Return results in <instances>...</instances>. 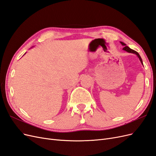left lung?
Segmentation results:
<instances>
[{
  "label": "left lung",
  "mask_w": 156,
  "mask_h": 156,
  "mask_svg": "<svg viewBox=\"0 0 156 156\" xmlns=\"http://www.w3.org/2000/svg\"><path fill=\"white\" fill-rule=\"evenodd\" d=\"M120 44H121L122 45H123V46H124V48H123V50H124V51H127V53H133V54H135L136 56H138V58H139V60H140V62L142 63V64L143 65V60H142V58H141L140 56L139 55V54L137 53V52L135 51H134V50H133V49H130L128 46H126V44H124V42L120 41Z\"/></svg>",
  "instance_id": "left-lung-1"
}]
</instances>
